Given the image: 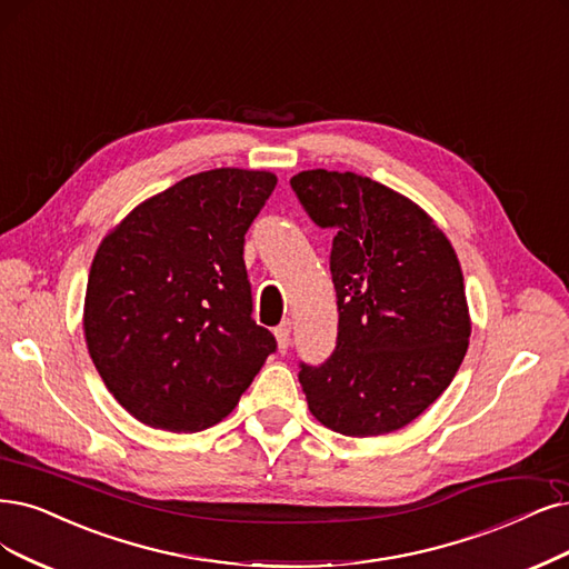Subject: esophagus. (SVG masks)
<instances>
[{"mask_svg":"<svg viewBox=\"0 0 569 569\" xmlns=\"http://www.w3.org/2000/svg\"><path fill=\"white\" fill-rule=\"evenodd\" d=\"M273 335H277V342H279V351L286 353L290 347V321H283L281 326L273 328Z\"/></svg>","mask_w":569,"mask_h":569,"instance_id":"esophagus-1","label":"esophagus"}]
</instances>
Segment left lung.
Instances as JSON below:
<instances>
[{
  "instance_id": "left-lung-1",
  "label": "left lung",
  "mask_w": 569,
  "mask_h": 569,
  "mask_svg": "<svg viewBox=\"0 0 569 569\" xmlns=\"http://www.w3.org/2000/svg\"><path fill=\"white\" fill-rule=\"evenodd\" d=\"M307 216L335 231L338 345L300 363L311 415L345 436L403 429L443 393L469 347L465 277L422 208L351 171L290 178Z\"/></svg>"
}]
</instances>
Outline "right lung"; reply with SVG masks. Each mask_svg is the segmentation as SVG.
<instances>
[{"label":"right lung","mask_w":569,"mask_h":569,"mask_svg":"<svg viewBox=\"0 0 569 569\" xmlns=\"http://www.w3.org/2000/svg\"><path fill=\"white\" fill-rule=\"evenodd\" d=\"M277 176L216 168L133 208L102 239L83 335L104 387L138 422L194 433L237 408L277 351L252 321L246 231Z\"/></svg>","instance_id":"right-lung-1"}]
</instances>
